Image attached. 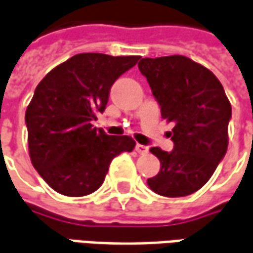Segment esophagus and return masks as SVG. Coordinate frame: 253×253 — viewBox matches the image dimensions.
<instances>
[{"label": "esophagus", "instance_id": "esophagus-1", "mask_svg": "<svg viewBox=\"0 0 253 253\" xmlns=\"http://www.w3.org/2000/svg\"><path fill=\"white\" fill-rule=\"evenodd\" d=\"M135 151H137L140 155H144V154H147V152H148V147H147V145H141V144H137V145H135Z\"/></svg>", "mask_w": 253, "mask_h": 253}]
</instances>
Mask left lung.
Masks as SVG:
<instances>
[{"instance_id": "1", "label": "left lung", "mask_w": 253, "mask_h": 253, "mask_svg": "<svg viewBox=\"0 0 253 253\" xmlns=\"http://www.w3.org/2000/svg\"><path fill=\"white\" fill-rule=\"evenodd\" d=\"M147 77L163 119L173 122V151L149 149L161 162L149 188L163 197H185L208 183L227 152L231 105L217 77L183 55L142 58Z\"/></svg>"}]
</instances>
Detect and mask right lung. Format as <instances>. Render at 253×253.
I'll return each instance as SVG.
<instances>
[{"mask_svg": "<svg viewBox=\"0 0 253 253\" xmlns=\"http://www.w3.org/2000/svg\"><path fill=\"white\" fill-rule=\"evenodd\" d=\"M138 59L77 54L36 87L25 116L29 152L34 169L56 192L83 197L97 191L113 158L134 149L131 137L108 135L91 120L105 111L113 83Z\"/></svg>", "mask_w": 253, "mask_h": 253, "instance_id": "right-lung-1", "label": "right lung"}]
</instances>
